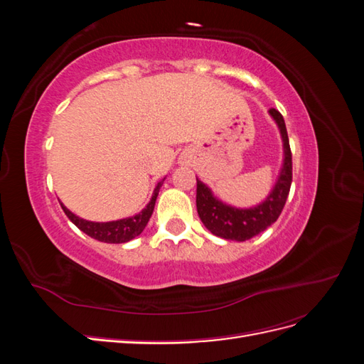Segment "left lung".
<instances>
[{
  "instance_id": "8db88e82",
  "label": "left lung",
  "mask_w": 364,
  "mask_h": 364,
  "mask_svg": "<svg viewBox=\"0 0 364 364\" xmlns=\"http://www.w3.org/2000/svg\"><path fill=\"white\" fill-rule=\"evenodd\" d=\"M270 117L278 124L282 146H284V162L279 173V178L274 183L273 190L267 196V199L262 203L253 208H235L223 203L214 197L211 188L205 185L202 181L197 179V194L196 205L197 213L202 220V223L208 230L220 238L246 241L252 237L258 235L262 230H266L270 225L277 222L279 214L282 213L284 205L287 202V197L291 186V150L287 129H285L284 118L277 109H270Z\"/></svg>"
}]
</instances>
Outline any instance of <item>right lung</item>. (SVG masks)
<instances>
[{"instance_id": "right-lung-1", "label": "right lung", "mask_w": 364, "mask_h": 364, "mask_svg": "<svg viewBox=\"0 0 364 364\" xmlns=\"http://www.w3.org/2000/svg\"><path fill=\"white\" fill-rule=\"evenodd\" d=\"M164 181H165V178L161 182H158L149 205L142 209L141 213H138L134 217L115 220V222H106V223L90 222V220H83L80 217H77L75 214H73L63 203H60V206L63 209V213L67 214V217L71 220V222L80 230H83L86 235H90L91 238L103 241V243H115V245L127 243V241L138 237L147 226L149 220L153 214V209H155L156 197L159 194V190H161Z\"/></svg>"}]
</instances>
